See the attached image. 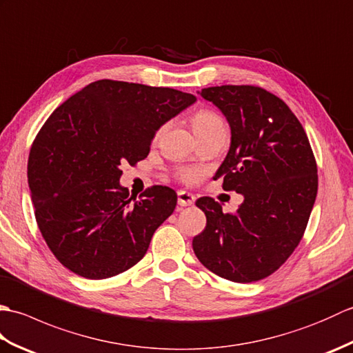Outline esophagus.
I'll return each instance as SVG.
<instances>
[{
	"mask_svg": "<svg viewBox=\"0 0 353 353\" xmlns=\"http://www.w3.org/2000/svg\"><path fill=\"white\" fill-rule=\"evenodd\" d=\"M194 201H196V197H194L191 192H186V191H179L177 192L179 206H191V205H194Z\"/></svg>",
	"mask_w": 353,
	"mask_h": 353,
	"instance_id": "34e87169",
	"label": "esophagus"
}]
</instances>
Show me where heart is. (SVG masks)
<instances>
[{
	"mask_svg": "<svg viewBox=\"0 0 353 353\" xmlns=\"http://www.w3.org/2000/svg\"><path fill=\"white\" fill-rule=\"evenodd\" d=\"M192 127L197 137H201V134L211 130L221 129V127H224V121L219 114H215V112L209 109H201L192 115ZM179 177L186 183H192L196 182V179L199 177V171L194 168H182L179 170Z\"/></svg>",
	"mask_w": 353,
	"mask_h": 353,
	"instance_id": "obj_1",
	"label": "heart"
}]
</instances>
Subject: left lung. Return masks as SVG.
I'll use <instances>...</instances> for the list:
<instances>
[{
    "mask_svg": "<svg viewBox=\"0 0 353 353\" xmlns=\"http://www.w3.org/2000/svg\"><path fill=\"white\" fill-rule=\"evenodd\" d=\"M199 94L230 125V148L215 177L244 201L235 214H224L214 199H199L206 228L194 236L192 249L216 276L256 282L274 273L301 243L317 196L316 157L301 121L265 89L224 85Z\"/></svg>",
    "mask_w": 353,
    "mask_h": 353,
    "instance_id": "1",
    "label": "left lung"
}]
</instances>
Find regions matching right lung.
I'll list each match as a JSON object with an SVG mask.
<instances>
[{
	"label": "right lung",
	"instance_id": "obj_1",
	"mask_svg": "<svg viewBox=\"0 0 353 353\" xmlns=\"http://www.w3.org/2000/svg\"><path fill=\"white\" fill-rule=\"evenodd\" d=\"M194 101L177 89L99 80L52 112L33 141L27 174L37 226L62 265L106 279L144 258L177 194L156 185L132 201L119 165L145 159L161 125Z\"/></svg>",
	"mask_w": 353,
	"mask_h": 353
}]
</instances>
